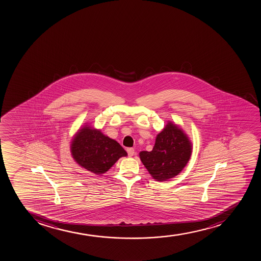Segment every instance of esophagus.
Masks as SVG:
<instances>
[{
  "label": "esophagus",
  "mask_w": 261,
  "mask_h": 261,
  "mask_svg": "<svg viewBox=\"0 0 261 261\" xmlns=\"http://www.w3.org/2000/svg\"><path fill=\"white\" fill-rule=\"evenodd\" d=\"M126 151H127V154H128L129 157H132L135 154V149L131 148V147L126 149Z\"/></svg>",
  "instance_id": "esophagus-1"
}]
</instances>
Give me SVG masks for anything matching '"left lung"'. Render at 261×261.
Masks as SVG:
<instances>
[{
	"instance_id": "1",
	"label": "left lung",
	"mask_w": 261,
	"mask_h": 261,
	"mask_svg": "<svg viewBox=\"0 0 261 261\" xmlns=\"http://www.w3.org/2000/svg\"><path fill=\"white\" fill-rule=\"evenodd\" d=\"M192 145L187 135L176 124L169 121L156 137L151 151L140 152L141 162L157 181L176 177L191 159Z\"/></svg>"
}]
</instances>
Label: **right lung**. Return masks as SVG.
Here are the masks:
<instances>
[{
  "mask_svg": "<svg viewBox=\"0 0 261 261\" xmlns=\"http://www.w3.org/2000/svg\"><path fill=\"white\" fill-rule=\"evenodd\" d=\"M70 151L79 166L96 175L105 173L120 158L127 155L116 140L87 125L73 138Z\"/></svg>",
  "mask_w": 261,
  "mask_h": 261,
  "instance_id": "1",
  "label": "right lung"
}]
</instances>
